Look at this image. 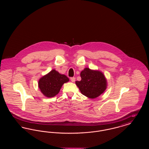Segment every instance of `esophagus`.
I'll return each instance as SVG.
<instances>
[{
	"label": "esophagus",
	"mask_w": 149,
	"mask_h": 149,
	"mask_svg": "<svg viewBox=\"0 0 149 149\" xmlns=\"http://www.w3.org/2000/svg\"><path fill=\"white\" fill-rule=\"evenodd\" d=\"M70 80H71V81L72 83H74V82H75V78H74V77L71 78H70Z\"/></svg>",
	"instance_id": "esophagus-1"
}]
</instances>
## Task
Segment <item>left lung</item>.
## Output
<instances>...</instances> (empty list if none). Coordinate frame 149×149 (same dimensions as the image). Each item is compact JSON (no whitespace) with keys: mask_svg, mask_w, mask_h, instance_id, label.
Segmentation results:
<instances>
[{"mask_svg":"<svg viewBox=\"0 0 149 149\" xmlns=\"http://www.w3.org/2000/svg\"><path fill=\"white\" fill-rule=\"evenodd\" d=\"M81 80L76 81L80 92L86 97L94 99L103 94L107 87V81L102 71L85 68L80 72Z\"/></svg>","mask_w":149,"mask_h":149,"instance_id":"obj_1","label":"left lung"}]
</instances>
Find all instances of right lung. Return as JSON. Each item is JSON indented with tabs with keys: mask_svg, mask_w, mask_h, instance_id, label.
Returning <instances> with one entry per match:
<instances>
[{
	"mask_svg": "<svg viewBox=\"0 0 149 149\" xmlns=\"http://www.w3.org/2000/svg\"><path fill=\"white\" fill-rule=\"evenodd\" d=\"M69 81V79L65 75L61 74L55 69H53L39 79L38 85L45 97L51 98L57 95L64 83Z\"/></svg>",
	"mask_w": 149,
	"mask_h": 149,
	"instance_id": "right-lung-1",
	"label": "right lung"
}]
</instances>
